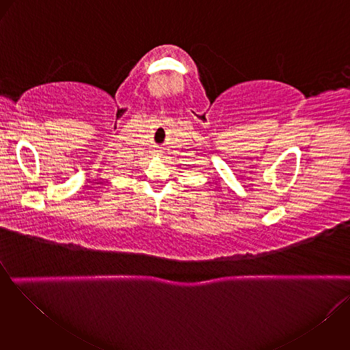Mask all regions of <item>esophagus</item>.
<instances>
[{
	"label": "esophagus",
	"instance_id": "1",
	"mask_svg": "<svg viewBox=\"0 0 350 350\" xmlns=\"http://www.w3.org/2000/svg\"><path fill=\"white\" fill-rule=\"evenodd\" d=\"M154 152H156V153H157V152H159V150H154Z\"/></svg>",
	"mask_w": 350,
	"mask_h": 350
}]
</instances>
